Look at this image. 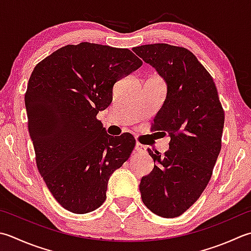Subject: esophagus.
Listing matches in <instances>:
<instances>
[{
    "instance_id": "1",
    "label": "esophagus",
    "mask_w": 251,
    "mask_h": 251,
    "mask_svg": "<svg viewBox=\"0 0 251 251\" xmlns=\"http://www.w3.org/2000/svg\"><path fill=\"white\" fill-rule=\"evenodd\" d=\"M135 151L138 152V153H141V152H145L146 151V147L137 142L136 146H135Z\"/></svg>"
}]
</instances>
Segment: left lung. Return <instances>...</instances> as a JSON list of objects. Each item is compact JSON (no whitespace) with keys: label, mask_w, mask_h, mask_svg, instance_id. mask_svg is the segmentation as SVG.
I'll use <instances>...</instances> for the list:
<instances>
[{"label":"left lung","mask_w":251,"mask_h":251,"mask_svg":"<svg viewBox=\"0 0 251 251\" xmlns=\"http://www.w3.org/2000/svg\"><path fill=\"white\" fill-rule=\"evenodd\" d=\"M132 51L168 86L152 130L171 137L170 149L162 155L148 149L154 168L141 178L142 202L159 217L176 218L207 187L221 151L224 111L213 78L187 49L154 43Z\"/></svg>","instance_id":"left-lung-1"}]
</instances>
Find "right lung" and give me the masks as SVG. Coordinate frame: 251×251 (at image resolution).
<instances>
[{
	"label": "right lung",
	"instance_id": "1",
	"mask_svg": "<svg viewBox=\"0 0 251 251\" xmlns=\"http://www.w3.org/2000/svg\"><path fill=\"white\" fill-rule=\"evenodd\" d=\"M141 65L128 49L81 42L34 67L25 95L28 130L39 173L64 209L99 208L110 176L130 156L132 135H107L97 114L111 104L114 83Z\"/></svg>",
	"mask_w": 251,
	"mask_h": 251
}]
</instances>
